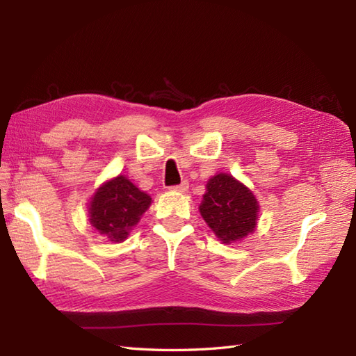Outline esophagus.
<instances>
[{
  "label": "esophagus",
  "mask_w": 356,
  "mask_h": 356,
  "mask_svg": "<svg viewBox=\"0 0 356 356\" xmlns=\"http://www.w3.org/2000/svg\"><path fill=\"white\" fill-rule=\"evenodd\" d=\"M188 188H190V184H188V182H182L180 185L172 186V188H171V191H174V193H179V194H184V193H186V191H188Z\"/></svg>",
  "instance_id": "1"
}]
</instances>
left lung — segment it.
I'll return each mask as SVG.
<instances>
[{
  "instance_id": "obj_1",
  "label": "left lung",
  "mask_w": 356,
  "mask_h": 356,
  "mask_svg": "<svg viewBox=\"0 0 356 356\" xmlns=\"http://www.w3.org/2000/svg\"><path fill=\"white\" fill-rule=\"evenodd\" d=\"M199 211L216 237L231 245L255 231L260 205L246 185L231 174L218 172L208 180Z\"/></svg>"
}]
</instances>
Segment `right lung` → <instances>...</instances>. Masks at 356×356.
Here are the masks:
<instances>
[{
    "label": "right lung",
    "instance_id": "1",
    "mask_svg": "<svg viewBox=\"0 0 356 356\" xmlns=\"http://www.w3.org/2000/svg\"><path fill=\"white\" fill-rule=\"evenodd\" d=\"M151 197L124 174L104 182L88 202V220L96 232L120 243L140 222Z\"/></svg>",
    "mask_w": 356,
    "mask_h": 356
}]
</instances>
